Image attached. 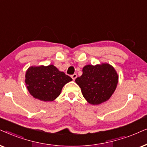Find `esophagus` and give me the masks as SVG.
<instances>
[{
    "instance_id": "obj_1",
    "label": "esophagus",
    "mask_w": 147,
    "mask_h": 147,
    "mask_svg": "<svg viewBox=\"0 0 147 147\" xmlns=\"http://www.w3.org/2000/svg\"><path fill=\"white\" fill-rule=\"evenodd\" d=\"M71 77H72V79H73V80H75L76 78L77 77V74H76V73L73 74V75H71Z\"/></svg>"
}]
</instances>
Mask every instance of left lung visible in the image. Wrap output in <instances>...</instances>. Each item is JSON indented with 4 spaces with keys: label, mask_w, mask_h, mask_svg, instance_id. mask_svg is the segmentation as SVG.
Here are the masks:
<instances>
[{
    "label": "left lung",
    "mask_w": 147,
    "mask_h": 147,
    "mask_svg": "<svg viewBox=\"0 0 147 147\" xmlns=\"http://www.w3.org/2000/svg\"><path fill=\"white\" fill-rule=\"evenodd\" d=\"M75 81L87 102L99 105L108 100L112 95L118 83V75L109 64H89L84 66L83 75L77 77Z\"/></svg>",
    "instance_id": "obj_1"
}]
</instances>
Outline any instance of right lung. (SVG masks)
Segmentation results:
<instances>
[{"label": "right lung", "instance_id": "obj_1", "mask_svg": "<svg viewBox=\"0 0 147 147\" xmlns=\"http://www.w3.org/2000/svg\"><path fill=\"white\" fill-rule=\"evenodd\" d=\"M72 80L51 64L29 67L25 73V82L29 93L34 98L52 101L59 96L64 85Z\"/></svg>", "mask_w": 147, "mask_h": 147}]
</instances>
